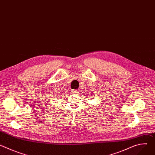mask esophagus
Segmentation results:
<instances>
[{"label":"esophagus","mask_w":155,"mask_h":155,"mask_svg":"<svg viewBox=\"0 0 155 155\" xmlns=\"http://www.w3.org/2000/svg\"><path fill=\"white\" fill-rule=\"evenodd\" d=\"M72 93L74 94H78L79 91L78 90H72Z\"/></svg>","instance_id":"esophagus-1"}]
</instances>
